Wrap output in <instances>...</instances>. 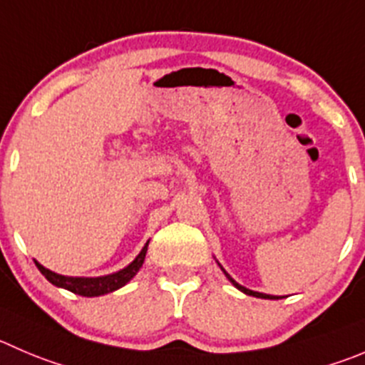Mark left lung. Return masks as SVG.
<instances>
[{"instance_id":"obj_1","label":"left lung","mask_w":365,"mask_h":365,"mask_svg":"<svg viewBox=\"0 0 365 365\" xmlns=\"http://www.w3.org/2000/svg\"><path fill=\"white\" fill-rule=\"evenodd\" d=\"M217 263H218V262H217ZM218 267H220V269H222V272L225 274V277H227V279L231 281V283H232V287H237V289L240 290V292L247 294V296H252V297H259V299H279V297H277V296H269V294H263V292H255V290H249V289H245V287H242L240 283H237V281L232 279V277L229 276L227 272H225V270H224V267H222L220 263H218Z\"/></svg>"}]
</instances>
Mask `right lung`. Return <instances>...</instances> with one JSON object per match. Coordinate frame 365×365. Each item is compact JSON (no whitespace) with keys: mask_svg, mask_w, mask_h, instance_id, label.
I'll return each mask as SVG.
<instances>
[{"mask_svg":"<svg viewBox=\"0 0 365 365\" xmlns=\"http://www.w3.org/2000/svg\"><path fill=\"white\" fill-rule=\"evenodd\" d=\"M148 242L143 245L140 255H138L133 262L128 263L125 269L118 270V272H113V274H107V276H98V277L62 276V274H57L53 272V270L43 267L39 262H36V265L37 269L41 270V274H43L51 284L58 287V289H66L69 290V292L78 294V296H84V297H98V296H103V294L114 292V290L125 287L128 281L133 279V277L140 272L141 265H143L145 262V256H147Z\"/></svg>","mask_w":365,"mask_h":365,"instance_id":"obj_1","label":"right lung"}]
</instances>
